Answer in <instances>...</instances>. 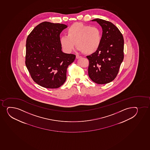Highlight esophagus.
<instances>
[{"mask_svg": "<svg viewBox=\"0 0 150 150\" xmlns=\"http://www.w3.org/2000/svg\"><path fill=\"white\" fill-rule=\"evenodd\" d=\"M81 56H79V55H76V59H79V58H81Z\"/></svg>", "mask_w": 150, "mask_h": 150, "instance_id": "34e87169", "label": "esophagus"}]
</instances>
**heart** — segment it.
Segmentation results:
<instances>
[{
	"label": "heart",
	"instance_id": "1",
	"mask_svg": "<svg viewBox=\"0 0 150 150\" xmlns=\"http://www.w3.org/2000/svg\"><path fill=\"white\" fill-rule=\"evenodd\" d=\"M67 35L62 36L60 42L68 53L73 50L76 43L79 50L87 55L96 52L101 45L102 33L97 27L76 23L67 29Z\"/></svg>",
	"mask_w": 150,
	"mask_h": 150
}]
</instances>
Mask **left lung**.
<instances>
[{
	"mask_svg": "<svg viewBox=\"0 0 150 150\" xmlns=\"http://www.w3.org/2000/svg\"><path fill=\"white\" fill-rule=\"evenodd\" d=\"M102 28L101 45L96 52L87 56L88 76L99 84L108 83L115 79L124 58L123 35L115 25L101 19H94Z\"/></svg>",
	"mask_w": 150,
	"mask_h": 150,
	"instance_id": "1",
	"label": "left lung"
}]
</instances>
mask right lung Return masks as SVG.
<instances>
[{"label": "right lung", "instance_id": "add662e5", "mask_svg": "<svg viewBox=\"0 0 150 150\" xmlns=\"http://www.w3.org/2000/svg\"><path fill=\"white\" fill-rule=\"evenodd\" d=\"M65 24L41 23L27 38L25 64L33 81L46 88H57L66 80L67 69L76 55L62 51L60 35Z\"/></svg>", "mask_w": 150, "mask_h": 150}]
</instances>
